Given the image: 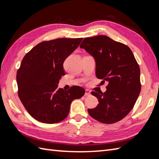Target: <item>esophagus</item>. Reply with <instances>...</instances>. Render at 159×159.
<instances>
[{"instance_id":"1","label":"esophagus","mask_w":159,"mask_h":159,"mask_svg":"<svg viewBox=\"0 0 159 159\" xmlns=\"http://www.w3.org/2000/svg\"><path fill=\"white\" fill-rule=\"evenodd\" d=\"M91 93V92L89 90H88V89H86L85 90V96H89L90 95V93Z\"/></svg>"}]
</instances>
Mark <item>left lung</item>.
<instances>
[{"mask_svg": "<svg viewBox=\"0 0 159 159\" xmlns=\"http://www.w3.org/2000/svg\"><path fill=\"white\" fill-rule=\"evenodd\" d=\"M80 48L95 59L98 79L109 83L105 92H92L99 104L88 109L90 116L104 124L122 120L133 109L141 92L140 68L133 52L105 35L86 38Z\"/></svg>", "mask_w": 159, "mask_h": 159, "instance_id": "1", "label": "left lung"}]
</instances>
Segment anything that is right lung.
Listing matches in <instances>:
<instances>
[{
	"label": "right lung",
	"mask_w": 159,
	"mask_h": 159,
	"mask_svg": "<svg viewBox=\"0 0 159 159\" xmlns=\"http://www.w3.org/2000/svg\"><path fill=\"white\" fill-rule=\"evenodd\" d=\"M83 38H59L42 42L24 57L16 80L18 96L26 110L40 122L55 124L68 116L70 104L80 98L85 90L73 86L58 89L65 75L64 61L79 46Z\"/></svg>",
	"instance_id": "obj_1"
}]
</instances>
